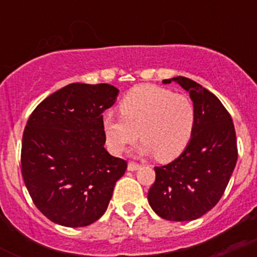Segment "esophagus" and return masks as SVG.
Returning <instances> with one entry per match:
<instances>
[{
	"label": "esophagus",
	"mask_w": 257,
	"mask_h": 257,
	"mask_svg": "<svg viewBox=\"0 0 257 257\" xmlns=\"http://www.w3.org/2000/svg\"><path fill=\"white\" fill-rule=\"evenodd\" d=\"M140 167H141V165H139V163H136V162H128V165H127V169L131 172L137 171Z\"/></svg>",
	"instance_id": "esophagus-1"
}]
</instances>
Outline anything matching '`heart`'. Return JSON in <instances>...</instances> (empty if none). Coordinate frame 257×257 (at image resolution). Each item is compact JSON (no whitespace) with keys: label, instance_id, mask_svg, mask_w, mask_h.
<instances>
[{"label":"heart","instance_id":"1","mask_svg":"<svg viewBox=\"0 0 257 257\" xmlns=\"http://www.w3.org/2000/svg\"><path fill=\"white\" fill-rule=\"evenodd\" d=\"M120 112L102 118L107 146L116 155L140 136L144 141L140 153H155L160 161H171L186 150L192 139L195 107L184 94L150 84L139 85L121 100Z\"/></svg>","mask_w":257,"mask_h":257}]
</instances>
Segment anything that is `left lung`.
<instances>
[{
	"instance_id": "8db88e82",
	"label": "left lung",
	"mask_w": 257,
	"mask_h": 257,
	"mask_svg": "<svg viewBox=\"0 0 257 257\" xmlns=\"http://www.w3.org/2000/svg\"><path fill=\"white\" fill-rule=\"evenodd\" d=\"M172 81L189 92L195 107L194 130L179 157L155 167L156 181L147 198L161 218L189 221L204 215L223 197L237 161L236 135L231 116L213 92L184 76L162 83Z\"/></svg>"
}]
</instances>
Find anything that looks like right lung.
I'll return each mask as SVG.
<instances>
[{"label": "right lung", "mask_w": 257, "mask_h": 257, "mask_svg": "<svg viewBox=\"0 0 257 257\" xmlns=\"http://www.w3.org/2000/svg\"><path fill=\"white\" fill-rule=\"evenodd\" d=\"M117 94L110 84L73 83L31 113L22 139V177L34 205L53 223L86 226L106 211L127 168L104 147L102 112Z\"/></svg>", "instance_id": "add662e5"}]
</instances>
